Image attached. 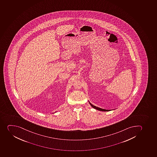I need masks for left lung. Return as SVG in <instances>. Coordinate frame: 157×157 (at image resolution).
I'll list each match as a JSON object with an SVG mask.
<instances>
[{
	"mask_svg": "<svg viewBox=\"0 0 157 157\" xmlns=\"http://www.w3.org/2000/svg\"><path fill=\"white\" fill-rule=\"evenodd\" d=\"M89 103L90 105L91 106H92V108H94V109H97V110H98V111H104V112H107V111H111L110 109H101V108H98V107H97V106H95V105H94L92 104H91L90 102H89Z\"/></svg>",
	"mask_w": 157,
	"mask_h": 157,
	"instance_id": "1",
	"label": "left lung"
}]
</instances>
